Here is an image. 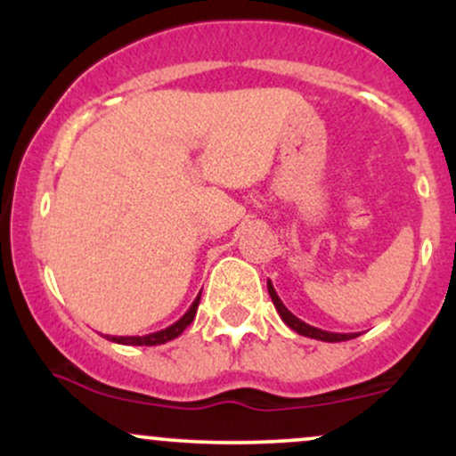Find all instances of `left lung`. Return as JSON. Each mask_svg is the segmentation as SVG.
Segmentation results:
<instances>
[{
  "label": "left lung",
  "mask_w": 456,
  "mask_h": 456,
  "mask_svg": "<svg viewBox=\"0 0 456 456\" xmlns=\"http://www.w3.org/2000/svg\"><path fill=\"white\" fill-rule=\"evenodd\" d=\"M268 291H270V297L272 302H274L276 311H279V315L282 322L287 323L291 330H296L297 334H302V337H308V338H317V341H326V343H341V341H349V338H355L358 334H341V332H328V330H322V328H315V326H308V323L302 322V319H297L294 313L289 311L285 305H282V300L279 297V294L274 291V285L268 281Z\"/></svg>",
  "instance_id": "obj_1"
}]
</instances>
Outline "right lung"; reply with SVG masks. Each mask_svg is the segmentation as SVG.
Instances as JSON below:
<instances>
[{
  "instance_id": "1",
  "label": "right lung",
  "mask_w": 456,
  "mask_h": 456,
  "mask_svg": "<svg viewBox=\"0 0 456 456\" xmlns=\"http://www.w3.org/2000/svg\"><path fill=\"white\" fill-rule=\"evenodd\" d=\"M199 300H201V294L195 297V302H192L191 308H188L184 315L177 319L175 323H171L169 328L159 330V332L145 334V337H107V338H109V341H113V343H119V345H148V347H150V345H162L167 341H174V338L180 337V334L184 332L188 326H191L192 319H195L197 308H199Z\"/></svg>"
}]
</instances>
